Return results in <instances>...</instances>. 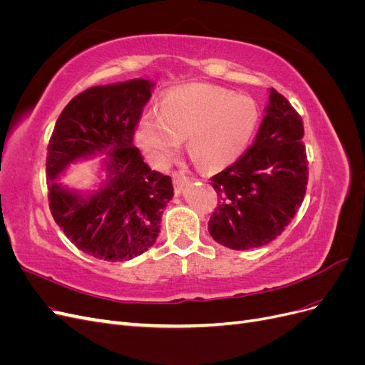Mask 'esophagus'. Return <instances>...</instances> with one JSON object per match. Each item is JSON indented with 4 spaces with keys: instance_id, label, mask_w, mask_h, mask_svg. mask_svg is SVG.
Returning a JSON list of instances; mask_svg holds the SVG:
<instances>
[{
    "instance_id": "obj_1",
    "label": "esophagus",
    "mask_w": 365,
    "mask_h": 365,
    "mask_svg": "<svg viewBox=\"0 0 365 365\" xmlns=\"http://www.w3.org/2000/svg\"><path fill=\"white\" fill-rule=\"evenodd\" d=\"M172 178H173L175 192H176V193H180L181 189H182V185L189 182V176H185L182 172H173Z\"/></svg>"
}]
</instances>
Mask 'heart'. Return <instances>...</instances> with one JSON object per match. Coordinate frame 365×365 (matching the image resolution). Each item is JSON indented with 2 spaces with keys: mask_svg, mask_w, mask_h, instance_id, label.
<instances>
[{
  "mask_svg": "<svg viewBox=\"0 0 365 365\" xmlns=\"http://www.w3.org/2000/svg\"><path fill=\"white\" fill-rule=\"evenodd\" d=\"M257 121L259 109L250 97L193 83L165 94L160 115H143L137 140L153 163L168 165L187 138L190 155L204 168L217 169L247 149Z\"/></svg>",
  "mask_w": 365,
  "mask_h": 365,
  "instance_id": "heart-1",
  "label": "heart"
}]
</instances>
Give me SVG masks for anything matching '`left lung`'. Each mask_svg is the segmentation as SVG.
<instances>
[{"label":"left lung","mask_w":365,"mask_h":365,"mask_svg":"<svg viewBox=\"0 0 365 365\" xmlns=\"http://www.w3.org/2000/svg\"><path fill=\"white\" fill-rule=\"evenodd\" d=\"M303 120L271 88L267 115L252 146L212 178L219 205L208 220L217 244L250 250L282 235L300 208L307 185Z\"/></svg>","instance_id":"1"}]
</instances>
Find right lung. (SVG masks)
<instances>
[{
	"label": "right lung",
	"instance_id": "add662e5",
	"mask_svg": "<svg viewBox=\"0 0 365 365\" xmlns=\"http://www.w3.org/2000/svg\"><path fill=\"white\" fill-rule=\"evenodd\" d=\"M152 86L134 79L88 88L63 108L50 137V212L65 236L96 259L125 262L148 251L173 197L170 176L150 170L132 143ZM97 151L108 155V181L101 191L82 198L52 182L70 162Z\"/></svg>",
	"mask_w": 365,
	"mask_h": 365
}]
</instances>
